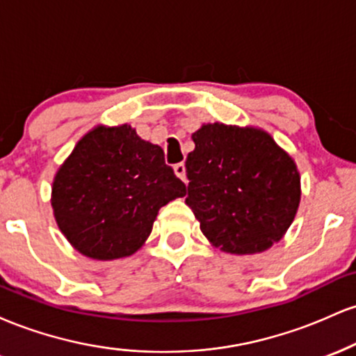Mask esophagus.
Here are the masks:
<instances>
[{
    "label": "esophagus",
    "instance_id": "esophagus-1",
    "mask_svg": "<svg viewBox=\"0 0 356 356\" xmlns=\"http://www.w3.org/2000/svg\"><path fill=\"white\" fill-rule=\"evenodd\" d=\"M174 172H175V175H177L179 179H181V181H184V182H187V177H186V165L182 164H175L174 165Z\"/></svg>",
    "mask_w": 356,
    "mask_h": 356
}]
</instances>
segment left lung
I'll return each instance as SVG.
<instances>
[{"label":"left lung","instance_id":"8db88e82","mask_svg":"<svg viewBox=\"0 0 356 356\" xmlns=\"http://www.w3.org/2000/svg\"><path fill=\"white\" fill-rule=\"evenodd\" d=\"M186 161V204L212 246L256 254L277 243L301 201L293 157L257 127L204 124Z\"/></svg>","mask_w":356,"mask_h":356}]
</instances>
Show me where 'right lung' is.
Returning <instances> with one entry per match:
<instances>
[{"label": "right lung", "instance_id": "right-lung-1", "mask_svg": "<svg viewBox=\"0 0 356 356\" xmlns=\"http://www.w3.org/2000/svg\"><path fill=\"white\" fill-rule=\"evenodd\" d=\"M186 195L164 150L136 129L97 125L56 170L51 207L56 224L90 259L129 257L144 246L159 209Z\"/></svg>", "mask_w": 356, "mask_h": 356}]
</instances>
